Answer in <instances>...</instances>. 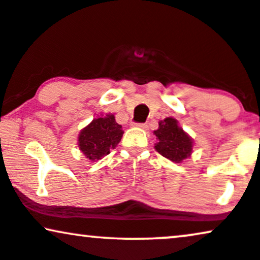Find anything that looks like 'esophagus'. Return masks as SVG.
I'll use <instances>...</instances> for the list:
<instances>
[{"label":"esophagus","instance_id":"34e87169","mask_svg":"<svg viewBox=\"0 0 260 260\" xmlns=\"http://www.w3.org/2000/svg\"><path fill=\"white\" fill-rule=\"evenodd\" d=\"M134 126L138 128H141V129H147V124L146 123H134Z\"/></svg>","mask_w":260,"mask_h":260}]
</instances>
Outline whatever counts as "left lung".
Instances as JSON below:
<instances>
[{
  "label": "left lung",
  "mask_w": 260,
  "mask_h": 260,
  "mask_svg": "<svg viewBox=\"0 0 260 260\" xmlns=\"http://www.w3.org/2000/svg\"><path fill=\"white\" fill-rule=\"evenodd\" d=\"M157 143L154 149L163 157L175 163H181L193 152V139L187 134L179 121L174 117H166L158 122V128L153 131Z\"/></svg>",
  "instance_id": "left-lung-1"
}]
</instances>
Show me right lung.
<instances>
[{
    "label": "right lung",
    "instance_id": "1",
    "mask_svg": "<svg viewBox=\"0 0 260 260\" xmlns=\"http://www.w3.org/2000/svg\"><path fill=\"white\" fill-rule=\"evenodd\" d=\"M123 136L122 126L113 114H101L84 127L78 136V147L91 162H96L110 153Z\"/></svg>",
    "mask_w": 260,
    "mask_h": 260
}]
</instances>
